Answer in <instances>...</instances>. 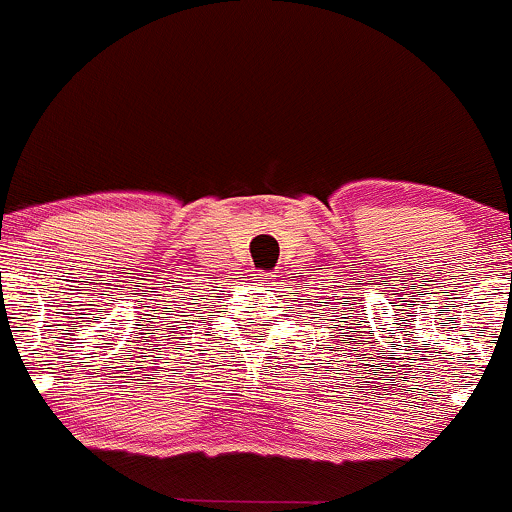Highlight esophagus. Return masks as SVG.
I'll use <instances>...</instances> for the list:
<instances>
[{
  "instance_id": "obj_1",
  "label": "esophagus",
  "mask_w": 512,
  "mask_h": 512,
  "mask_svg": "<svg viewBox=\"0 0 512 512\" xmlns=\"http://www.w3.org/2000/svg\"><path fill=\"white\" fill-rule=\"evenodd\" d=\"M252 276H255V279H264V272H255Z\"/></svg>"
}]
</instances>
